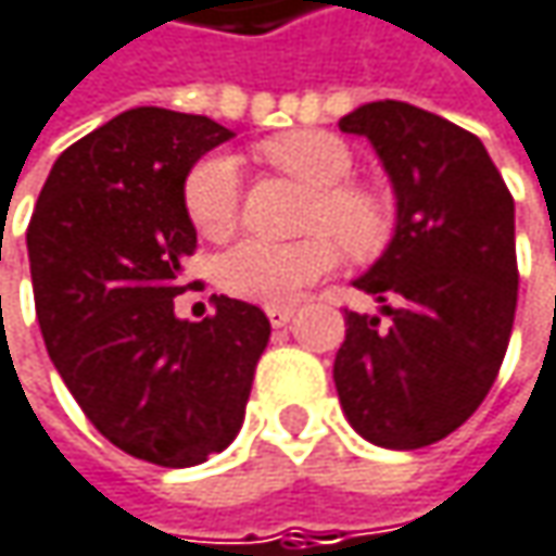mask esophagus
Wrapping results in <instances>:
<instances>
[{
	"label": "esophagus",
	"mask_w": 556,
	"mask_h": 556,
	"mask_svg": "<svg viewBox=\"0 0 556 556\" xmlns=\"http://www.w3.org/2000/svg\"><path fill=\"white\" fill-rule=\"evenodd\" d=\"M292 314H295V308H289V305H270L267 308V317H270L274 327H286L292 320Z\"/></svg>",
	"instance_id": "esophagus-1"
}]
</instances>
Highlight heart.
<instances>
[{
    "instance_id": "b5f03b06",
    "label": "heart",
    "mask_w": 556,
    "mask_h": 556,
    "mask_svg": "<svg viewBox=\"0 0 556 556\" xmlns=\"http://www.w3.org/2000/svg\"><path fill=\"white\" fill-rule=\"evenodd\" d=\"M257 156L311 188L302 219V229L311 236L286 245L248 239L229 248L216 264V279L226 292L248 302L282 305L337 267V241L355 261H368L387 248L393 236V204L375 185L349 179L355 160L337 135L311 128L286 131L261 141ZM181 204L204 239H229L242 211L236 160L226 153L201 156L181 181Z\"/></svg>"
}]
</instances>
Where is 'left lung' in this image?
Returning a JSON list of instances; mask_svg holds the SVG:
<instances>
[{"label":"left lung","instance_id":"8db88e82","mask_svg":"<svg viewBox=\"0 0 556 556\" xmlns=\"http://www.w3.org/2000/svg\"><path fill=\"white\" fill-rule=\"evenodd\" d=\"M340 128L375 144L400 216L355 279L387 324L345 308L333 380L365 441L418 450L466 425L504 365L519 295L513 194L472 131L412 103H365Z\"/></svg>","mask_w":556,"mask_h":556}]
</instances>
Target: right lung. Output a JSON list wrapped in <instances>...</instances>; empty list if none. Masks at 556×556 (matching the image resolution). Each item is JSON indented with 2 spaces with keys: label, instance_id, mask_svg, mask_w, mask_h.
Returning <instances> with one entry per match:
<instances>
[{
  "label": "right lung",
  "instance_id": "right-lung-1",
  "mask_svg": "<svg viewBox=\"0 0 556 556\" xmlns=\"http://www.w3.org/2000/svg\"><path fill=\"white\" fill-rule=\"evenodd\" d=\"M232 131L141 106L65 150L27 226L40 333L90 425L135 459L188 469L236 441L270 340L257 305L176 317L198 232L181 181Z\"/></svg>",
  "mask_w": 556,
  "mask_h": 556
}]
</instances>
